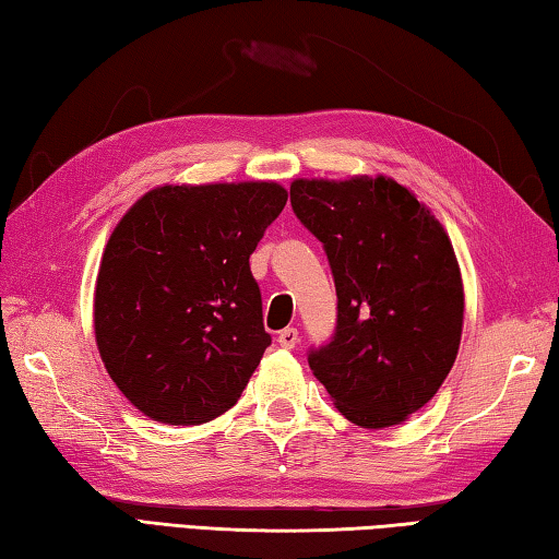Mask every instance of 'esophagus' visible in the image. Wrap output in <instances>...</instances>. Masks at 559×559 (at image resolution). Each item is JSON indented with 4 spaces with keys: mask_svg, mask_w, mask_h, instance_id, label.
<instances>
[{
    "mask_svg": "<svg viewBox=\"0 0 559 559\" xmlns=\"http://www.w3.org/2000/svg\"><path fill=\"white\" fill-rule=\"evenodd\" d=\"M277 343H280V347H284V350H292V347H297V343H299V331L297 329L280 331Z\"/></svg>",
    "mask_w": 559,
    "mask_h": 559,
    "instance_id": "esophagus-1",
    "label": "esophagus"
}]
</instances>
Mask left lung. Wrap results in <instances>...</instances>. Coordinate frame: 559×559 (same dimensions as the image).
Returning a JSON list of instances; mask_svg holds the SVG:
<instances>
[{
	"instance_id": "8db88e82",
	"label": "left lung",
	"mask_w": 559,
	"mask_h": 559,
	"mask_svg": "<svg viewBox=\"0 0 559 559\" xmlns=\"http://www.w3.org/2000/svg\"><path fill=\"white\" fill-rule=\"evenodd\" d=\"M289 194L338 294L335 335L309 353L311 372L355 426L404 424L436 396L460 350L465 287L445 228L384 175L299 177Z\"/></svg>"
}]
</instances>
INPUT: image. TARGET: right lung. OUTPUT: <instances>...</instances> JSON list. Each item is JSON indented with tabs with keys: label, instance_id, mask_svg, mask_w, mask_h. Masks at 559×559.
<instances>
[{
	"label": "right lung",
	"instance_id": "obj_1",
	"mask_svg": "<svg viewBox=\"0 0 559 559\" xmlns=\"http://www.w3.org/2000/svg\"><path fill=\"white\" fill-rule=\"evenodd\" d=\"M277 182L163 185L121 216L94 287V341L143 416L199 426L238 402L270 345L250 255Z\"/></svg>",
	"mask_w": 559,
	"mask_h": 559
}]
</instances>
